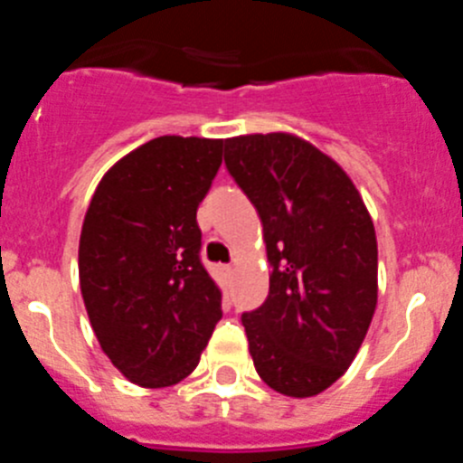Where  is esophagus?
Returning <instances> with one entry per match:
<instances>
[{
  "label": "esophagus",
  "instance_id": "1",
  "mask_svg": "<svg viewBox=\"0 0 463 463\" xmlns=\"http://www.w3.org/2000/svg\"><path fill=\"white\" fill-rule=\"evenodd\" d=\"M222 273H224V276H227V278H232V276H234V267H232V264H224Z\"/></svg>",
  "mask_w": 463,
  "mask_h": 463
}]
</instances>
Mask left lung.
Returning <instances> with one entry per match:
<instances>
[{"instance_id":"8db88e82","label":"left lung","mask_w":463,"mask_h":463,"mask_svg":"<svg viewBox=\"0 0 463 463\" xmlns=\"http://www.w3.org/2000/svg\"><path fill=\"white\" fill-rule=\"evenodd\" d=\"M224 165L260 213L271 261L267 301L241 317L257 373L285 396L320 394L373 320V220L350 175L294 134L227 138Z\"/></svg>"}]
</instances>
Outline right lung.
Here are the masks:
<instances>
[{
    "mask_svg": "<svg viewBox=\"0 0 463 463\" xmlns=\"http://www.w3.org/2000/svg\"><path fill=\"white\" fill-rule=\"evenodd\" d=\"M220 165L222 138L157 137L106 171L85 213L79 278L90 325L141 387L187 378L222 317L196 224Z\"/></svg>",
    "mask_w": 463,
    "mask_h": 463,
    "instance_id": "add662e5",
    "label": "right lung"
}]
</instances>
